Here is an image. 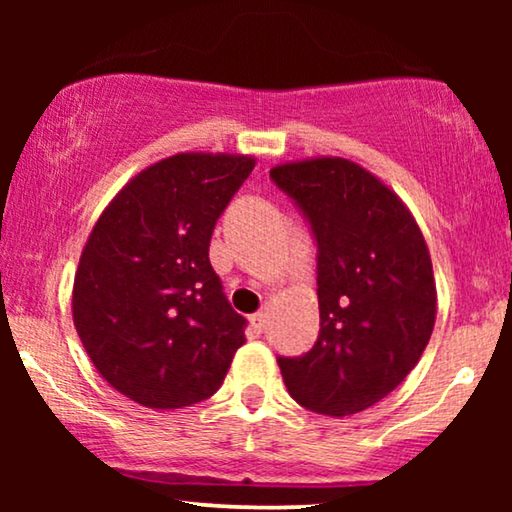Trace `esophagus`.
I'll return each instance as SVG.
<instances>
[{
  "label": "esophagus",
  "mask_w": 512,
  "mask_h": 512,
  "mask_svg": "<svg viewBox=\"0 0 512 512\" xmlns=\"http://www.w3.org/2000/svg\"><path fill=\"white\" fill-rule=\"evenodd\" d=\"M265 312H256V314H251V326H254V331L256 333H263L265 331Z\"/></svg>",
  "instance_id": "34e87169"
}]
</instances>
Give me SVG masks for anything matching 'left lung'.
I'll return each instance as SVG.
<instances>
[{"label":"left lung","mask_w":512,"mask_h":512,"mask_svg":"<svg viewBox=\"0 0 512 512\" xmlns=\"http://www.w3.org/2000/svg\"><path fill=\"white\" fill-rule=\"evenodd\" d=\"M270 179L317 242L319 338L277 356L293 401L328 417L391 394L429 345L436 282L422 230L401 198L345 158L277 165Z\"/></svg>","instance_id":"8db88e82"}]
</instances>
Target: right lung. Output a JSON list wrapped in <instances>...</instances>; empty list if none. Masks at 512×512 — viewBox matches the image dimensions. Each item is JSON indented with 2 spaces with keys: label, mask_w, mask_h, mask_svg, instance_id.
<instances>
[{
  "label": "right lung",
  "mask_w": 512,
  "mask_h": 512,
  "mask_svg": "<svg viewBox=\"0 0 512 512\" xmlns=\"http://www.w3.org/2000/svg\"><path fill=\"white\" fill-rule=\"evenodd\" d=\"M256 160L179 153L139 172L104 209L74 279L76 333L116 391L172 410L216 394L244 345L209 263L216 221Z\"/></svg>",
  "instance_id": "1"
}]
</instances>
